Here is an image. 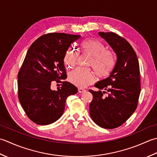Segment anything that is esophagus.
<instances>
[{"mask_svg":"<svg viewBox=\"0 0 157 157\" xmlns=\"http://www.w3.org/2000/svg\"><path fill=\"white\" fill-rule=\"evenodd\" d=\"M78 92L79 93H82V92H84V91H85L86 90L85 89H83V88H82V87H78Z\"/></svg>","mask_w":157,"mask_h":157,"instance_id":"esophagus-1","label":"esophagus"}]
</instances>
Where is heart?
I'll return each instance as SVG.
<instances>
[{
  "label": "heart",
  "instance_id": "b5f03b06",
  "mask_svg": "<svg viewBox=\"0 0 157 157\" xmlns=\"http://www.w3.org/2000/svg\"><path fill=\"white\" fill-rule=\"evenodd\" d=\"M80 45L82 52L87 53L92 56L89 66L93 67L98 77H108L117 65V56L113 51L106 49V46L103 43L94 38L82 40ZM78 57L79 53L76 48L70 47L66 50L63 58L65 65L68 68L75 66ZM68 79L72 84L82 87L94 81L95 76L89 68L79 67L70 73Z\"/></svg>",
  "mask_w": 157,
  "mask_h": 157
}]
</instances>
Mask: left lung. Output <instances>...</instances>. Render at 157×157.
Here are the masks:
<instances>
[{
    "label": "left lung",
    "mask_w": 157,
    "mask_h": 157,
    "mask_svg": "<svg viewBox=\"0 0 157 157\" xmlns=\"http://www.w3.org/2000/svg\"><path fill=\"white\" fill-rule=\"evenodd\" d=\"M99 34L114 49L117 61L109 77L95 85L100 91L89 90L93 95L89 113L98 126L111 129L122 125L136 110L141 91L140 66L135 51L124 38L114 33Z\"/></svg>",
    "instance_id": "obj_1"
}]
</instances>
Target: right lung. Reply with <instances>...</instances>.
I'll return each mask as SVG.
<instances>
[{"label": "right lung", "mask_w": 157, "mask_h": 157, "mask_svg": "<svg viewBox=\"0 0 157 157\" xmlns=\"http://www.w3.org/2000/svg\"><path fill=\"white\" fill-rule=\"evenodd\" d=\"M81 37L65 33L44 34L32 44L17 75L18 98L28 117L40 125L52 124L62 116L66 98L78 89L66 78L63 58L71 44ZM52 81L62 82L52 91ZM62 85V84H61Z\"/></svg>", "instance_id": "add662e5"}]
</instances>
